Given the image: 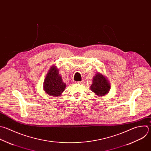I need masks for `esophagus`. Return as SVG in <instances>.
<instances>
[{"label":"esophagus","instance_id":"esophagus-1","mask_svg":"<svg viewBox=\"0 0 151 151\" xmlns=\"http://www.w3.org/2000/svg\"><path fill=\"white\" fill-rule=\"evenodd\" d=\"M77 83H79V84H83L84 83V81H79V82H76Z\"/></svg>","mask_w":151,"mask_h":151}]
</instances>
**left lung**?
Returning <instances> with one entry per match:
<instances>
[{"label": "left lung", "mask_w": 151, "mask_h": 151, "mask_svg": "<svg viewBox=\"0 0 151 151\" xmlns=\"http://www.w3.org/2000/svg\"><path fill=\"white\" fill-rule=\"evenodd\" d=\"M90 89L97 96H103L109 92L110 83L107 77L98 72L93 77Z\"/></svg>", "instance_id": "1"}]
</instances>
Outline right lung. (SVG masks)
<instances>
[{"label":"right lung","mask_w":151,"mask_h":151,"mask_svg":"<svg viewBox=\"0 0 151 151\" xmlns=\"http://www.w3.org/2000/svg\"><path fill=\"white\" fill-rule=\"evenodd\" d=\"M59 69L53 65L48 71L43 83L45 92L51 96H59L65 91L66 85L63 81Z\"/></svg>","instance_id":"obj_1"}]
</instances>
